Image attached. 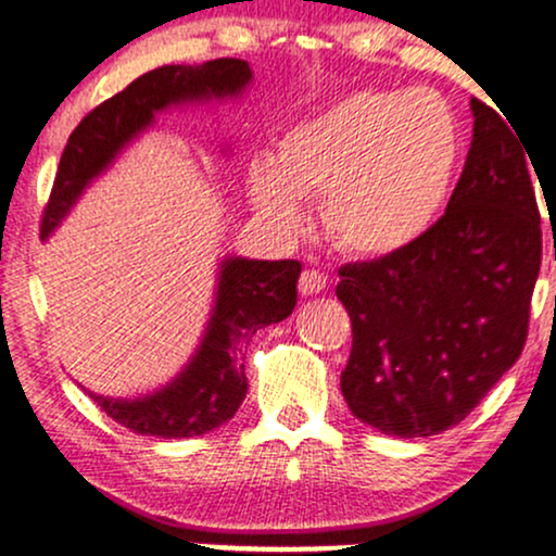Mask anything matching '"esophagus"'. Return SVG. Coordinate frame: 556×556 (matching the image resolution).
I'll return each mask as SVG.
<instances>
[{"label":"esophagus","instance_id":"1","mask_svg":"<svg viewBox=\"0 0 556 556\" xmlns=\"http://www.w3.org/2000/svg\"><path fill=\"white\" fill-rule=\"evenodd\" d=\"M327 285H329V279L324 271L305 269L303 274H300V292H303V295H316V292H321Z\"/></svg>","mask_w":556,"mask_h":556}]
</instances>
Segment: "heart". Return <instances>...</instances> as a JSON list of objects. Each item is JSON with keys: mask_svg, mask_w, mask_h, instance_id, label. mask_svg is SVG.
Returning a JSON list of instances; mask_svg holds the SVG:
<instances>
[{"mask_svg": "<svg viewBox=\"0 0 556 556\" xmlns=\"http://www.w3.org/2000/svg\"><path fill=\"white\" fill-rule=\"evenodd\" d=\"M460 162L463 123L442 93L368 88L298 123L277 156H253L248 195L282 232L303 227V198H324L337 245L384 258L433 227Z\"/></svg>", "mask_w": 556, "mask_h": 556, "instance_id": "obj_1", "label": "heart"}]
</instances>
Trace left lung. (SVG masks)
<instances>
[{
  "instance_id": "8db88e82",
  "label": "left lung",
  "mask_w": 556,
  "mask_h": 556,
  "mask_svg": "<svg viewBox=\"0 0 556 556\" xmlns=\"http://www.w3.org/2000/svg\"><path fill=\"white\" fill-rule=\"evenodd\" d=\"M470 110L473 140L442 219L394 256L340 269L353 321L340 387L353 416L387 437L460 424L528 337L541 269L533 162L509 119L478 99Z\"/></svg>"
}]
</instances>
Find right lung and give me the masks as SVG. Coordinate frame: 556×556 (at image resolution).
Listing matches in <instances>:
<instances>
[{
	"mask_svg": "<svg viewBox=\"0 0 556 556\" xmlns=\"http://www.w3.org/2000/svg\"><path fill=\"white\" fill-rule=\"evenodd\" d=\"M245 60H212L203 65H164L132 80L80 119L62 151L47 203L41 240H47L75 206L83 190L112 167L140 132L172 106L240 99L251 86ZM300 261H256L227 256L216 274L212 316L201 344L175 379L136 400H91L125 429L159 439H188L219 429L245 400L242 350L261 327L282 321L298 303Z\"/></svg>",
	"mask_w": 556,
	"mask_h": 556,
	"instance_id": "1",
	"label": "right lung"
}]
</instances>
